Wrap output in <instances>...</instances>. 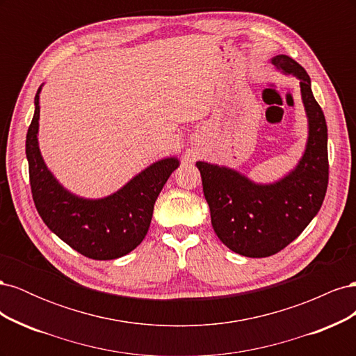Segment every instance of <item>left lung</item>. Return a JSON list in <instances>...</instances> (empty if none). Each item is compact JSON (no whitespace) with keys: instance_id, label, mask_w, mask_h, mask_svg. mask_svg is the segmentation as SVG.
<instances>
[{"instance_id":"left-lung-1","label":"left lung","mask_w":356,"mask_h":356,"mask_svg":"<svg viewBox=\"0 0 356 356\" xmlns=\"http://www.w3.org/2000/svg\"><path fill=\"white\" fill-rule=\"evenodd\" d=\"M272 63L300 79L309 138L297 168L275 184H255L234 169L196 163L215 233L233 252L251 258L270 257L297 239L319 212L328 187L327 123L309 75L286 55Z\"/></svg>"}]
</instances>
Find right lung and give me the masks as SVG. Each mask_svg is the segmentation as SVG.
Masks as SVG:
<instances>
[{"instance_id":"obj_1","label":"right lung","mask_w":356,"mask_h":356,"mask_svg":"<svg viewBox=\"0 0 356 356\" xmlns=\"http://www.w3.org/2000/svg\"><path fill=\"white\" fill-rule=\"evenodd\" d=\"M40 92L26 134V159L32 199L41 220L72 250L92 260H114L143 242L154 203L179 161L159 160L104 199H83L63 188L47 169L38 148Z\"/></svg>"}]
</instances>
